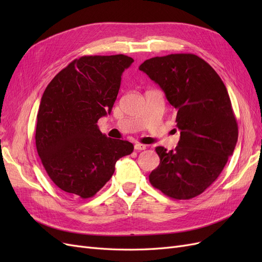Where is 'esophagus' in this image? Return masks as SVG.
Returning <instances> with one entry per match:
<instances>
[{"mask_svg": "<svg viewBox=\"0 0 262 262\" xmlns=\"http://www.w3.org/2000/svg\"><path fill=\"white\" fill-rule=\"evenodd\" d=\"M134 148H136L137 150H143V149L146 148V145L141 144V143H137L136 145H134Z\"/></svg>", "mask_w": 262, "mask_h": 262, "instance_id": "esophagus-1", "label": "esophagus"}]
</instances>
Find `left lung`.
Here are the masks:
<instances>
[{"label":"left lung","mask_w":262,"mask_h":262,"mask_svg":"<svg viewBox=\"0 0 262 262\" xmlns=\"http://www.w3.org/2000/svg\"><path fill=\"white\" fill-rule=\"evenodd\" d=\"M139 69L164 91L180 130L175 149L155 148L161 163L149 182L172 199H191L216 180L238 139L226 87L209 63L191 53L155 57Z\"/></svg>","instance_id":"1"}]
</instances>
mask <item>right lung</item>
Here are the masks:
<instances>
[{
	"mask_svg": "<svg viewBox=\"0 0 262 262\" xmlns=\"http://www.w3.org/2000/svg\"><path fill=\"white\" fill-rule=\"evenodd\" d=\"M128 55L75 59L47 86L37 115L36 147L43 167L62 191L87 199L115 172L119 158L133 152L128 141L107 138L98 119L112 113Z\"/></svg>",
	"mask_w": 262,
	"mask_h": 262,
	"instance_id": "add662e5",
	"label": "right lung"
}]
</instances>
